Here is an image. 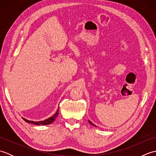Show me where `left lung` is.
<instances>
[{
    "instance_id": "1",
    "label": "left lung",
    "mask_w": 156,
    "mask_h": 156,
    "mask_svg": "<svg viewBox=\"0 0 156 156\" xmlns=\"http://www.w3.org/2000/svg\"><path fill=\"white\" fill-rule=\"evenodd\" d=\"M88 122H90V125H93V126H95V127H96V125H94V123H92V122H91L90 121H89V120H88Z\"/></svg>"
}]
</instances>
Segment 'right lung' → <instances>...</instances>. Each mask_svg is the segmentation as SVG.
Listing matches in <instances>:
<instances>
[{
    "label": "right lung",
    "mask_w": 156,
    "mask_h": 156,
    "mask_svg": "<svg viewBox=\"0 0 156 156\" xmlns=\"http://www.w3.org/2000/svg\"><path fill=\"white\" fill-rule=\"evenodd\" d=\"M59 107H58L57 111H56L55 113L51 116V117H49L47 119H45L44 121H29L27 120V119H25V118H23L24 119V121H26L27 122H29V123H31V124H34L36 125H49L51 124V122H54L55 121V119H56V117H58V113H59Z\"/></svg>",
    "instance_id": "right-lung-1"
}]
</instances>
